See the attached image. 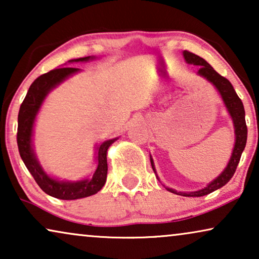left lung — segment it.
I'll return each instance as SVG.
<instances>
[{
    "mask_svg": "<svg viewBox=\"0 0 259 259\" xmlns=\"http://www.w3.org/2000/svg\"><path fill=\"white\" fill-rule=\"evenodd\" d=\"M183 54L187 63H192V65L200 66L199 70H198V74H199V75L204 76L205 79L214 84L215 88L219 91V93H221L223 100L225 102L226 108H228L230 115H231V118L233 120V123H235L236 144H235V147H233L231 159H230L226 168L222 172V175L219 176L217 179H214L211 184H208L205 189L196 191V192H190V193L177 192V191L172 189H167L169 192L180 194V196H184V197H201V196H206V194L221 189V187L224 186L225 184H228L229 180L232 178L233 175H235L237 166L239 164L240 157H242L244 148H245L246 139H247L245 111H244L242 100H240L238 95H237L235 88H233L231 82H230L226 77L222 76L221 74L215 72V70L212 68V67L208 65L203 58H200V56L193 54V53H191L189 51H184ZM151 164H152V167H153V171L155 172L154 166H153V160H152V159H151Z\"/></svg>",
    "mask_w": 259,
    "mask_h": 259,
    "instance_id": "left-lung-1",
    "label": "left lung"
}]
</instances>
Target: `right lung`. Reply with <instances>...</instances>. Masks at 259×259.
<instances>
[{
  "instance_id": "add662e5",
  "label": "right lung",
  "mask_w": 259,
  "mask_h": 259,
  "mask_svg": "<svg viewBox=\"0 0 259 259\" xmlns=\"http://www.w3.org/2000/svg\"><path fill=\"white\" fill-rule=\"evenodd\" d=\"M90 59L91 56H86V58L70 60V61H87ZM77 70L79 68H70V67L56 68L42 74L37 79H35L34 82L30 84L23 102L21 104L19 118H17V121H19L16 136L17 146H19L20 155L24 165L44 192L63 200H73L93 196L102 189L106 183V178H107V150L116 140H107L100 145L98 151L97 171L91 179L81 180L76 183L58 182V180L51 178L46 175V172L35 158L33 148H31V133H33L35 116L41 107V104L51 90L65 80L66 77H68L70 74L76 73Z\"/></svg>"
}]
</instances>
